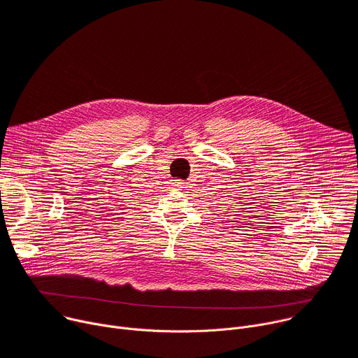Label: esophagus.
I'll use <instances>...</instances> for the list:
<instances>
[{"mask_svg": "<svg viewBox=\"0 0 358 358\" xmlns=\"http://www.w3.org/2000/svg\"><path fill=\"white\" fill-rule=\"evenodd\" d=\"M173 185L174 187H177V188H182V185H184V182L181 181V180H174V182H173Z\"/></svg>", "mask_w": 358, "mask_h": 358, "instance_id": "esophagus-1", "label": "esophagus"}]
</instances>
